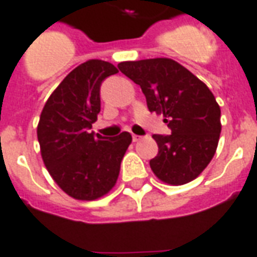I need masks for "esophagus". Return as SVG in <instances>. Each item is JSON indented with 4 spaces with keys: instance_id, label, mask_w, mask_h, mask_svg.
<instances>
[{
    "instance_id": "esophagus-1",
    "label": "esophagus",
    "mask_w": 257,
    "mask_h": 257,
    "mask_svg": "<svg viewBox=\"0 0 257 257\" xmlns=\"http://www.w3.org/2000/svg\"><path fill=\"white\" fill-rule=\"evenodd\" d=\"M141 139H143V136H139V135H132V141L139 142Z\"/></svg>"
}]
</instances>
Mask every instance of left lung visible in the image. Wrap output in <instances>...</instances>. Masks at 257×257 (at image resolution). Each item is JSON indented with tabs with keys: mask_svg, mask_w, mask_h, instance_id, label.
<instances>
[{
	"mask_svg": "<svg viewBox=\"0 0 257 257\" xmlns=\"http://www.w3.org/2000/svg\"><path fill=\"white\" fill-rule=\"evenodd\" d=\"M119 71L141 86L150 112H161L171 135H153L159 153L150 160L163 182L184 185L196 178L216 153L221 111L200 79L170 58L126 61Z\"/></svg>",
	"mask_w": 257,
	"mask_h": 257,
	"instance_id": "8db88e82",
	"label": "left lung"
}]
</instances>
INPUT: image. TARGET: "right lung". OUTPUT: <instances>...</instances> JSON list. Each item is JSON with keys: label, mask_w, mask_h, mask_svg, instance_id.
I'll use <instances>...</instances> for the list:
<instances>
[{"label": "right lung", "mask_w": 257, "mask_h": 257, "mask_svg": "<svg viewBox=\"0 0 257 257\" xmlns=\"http://www.w3.org/2000/svg\"><path fill=\"white\" fill-rule=\"evenodd\" d=\"M116 72L105 61L83 62L61 82L41 111L37 138L43 161L61 189L79 200H94L112 189L132 142L128 132L107 139L90 131L101 108V83Z\"/></svg>", "instance_id": "1"}]
</instances>
